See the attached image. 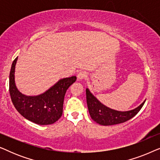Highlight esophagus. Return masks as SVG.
I'll return each instance as SVG.
<instances>
[{
	"label": "esophagus",
	"instance_id": "34e87169",
	"mask_svg": "<svg viewBox=\"0 0 160 160\" xmlns=\"http://www.w3.org/2000/svg\"><path fill=\"white\" fill-rule=\"evenodd\" d=\"M87 76V73H86V72L80 71L79 73L77 74V79L78 81H81V80L84 79V78H86Z\"/></svg>",
	"mask_w": 160,
	"mask_h": 160
}]
</instances>
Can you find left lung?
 Masks as SVG:
<instances>
[{
  "mask_svg": "<svg viewBox=\"0 0 160 160\" xmlns=\"http://www.w3.org/2000/svg\"><path fill=\"white\" fill-rule=\"evenodd\" d=\"M86 96L87 107L91 118L97 123L104 126L123 123L132 119L139 112L146 101H143L138 107L133 110L119 111L102 104L88 89H86Z\"/></svg>",
  "mask_w": 160,
  "mask_h": 160,
  "instance_id": "1",
  "label": "left lung"
}]
</instances>
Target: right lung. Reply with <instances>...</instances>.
Segmentation results:
<instances>
[{"label": "right lung", "instance_id": "right-lung-1", "mask_svg": "<svg viewBox=\"0 0 160 160\" xmlns=\"http://www.w3.org/2000/svg\"><path fill=\"white\" fill-rule=\"evenodd\" d=\"M13 61L9 74V93L17 111L34 123L40 125L52 124L62 114L63 102L67 89L76 82V76L60 79L44 93L37 96H27L17 89L14 82L15 65Z\"/></svg>", "mask_w": 160, "mask_h": 160}]
</instances>
